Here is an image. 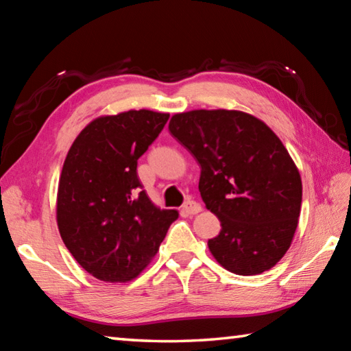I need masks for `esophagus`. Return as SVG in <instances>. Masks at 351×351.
Returning <instances> with one entry per match:
<instances>
[{"mask_svg": "<svg viewBox=\"0 0 351 351\" xmlns=\"http://www.w3.org/2000/svg\"><path fill=\"white\" fill-rule=\"evenodd\" d=\"M182 211H184L185 214H189V215H195V214L202 211V206H200V204L195 202V200L189 199L187 202H185V204L182 205Z\"/></svg>", "mask_w": 351, "mask_h": 351, "instance_id": "34e87169", "label": "esophagus"}]
</instances>
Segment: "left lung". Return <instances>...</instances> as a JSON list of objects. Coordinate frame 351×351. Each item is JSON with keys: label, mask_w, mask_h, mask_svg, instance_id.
<instances>
[{"label": "left lung", "mask_w": 351, "mask_h": 351, "mask_svg": "<svg viewBox=\"0 0 351 351\" xmlns=\"http://www.w3.org/2000/svg\"><path fill=\"white\" fill-rule=\"evenodd\" d=\"M169 131L200 166L199 191L221 230L208 247L241 276L270 270L289 249L302 208V180L279 137L243 111L175 114Z\"/></svg>", "instance_id": "obj_1"}]
</instances>
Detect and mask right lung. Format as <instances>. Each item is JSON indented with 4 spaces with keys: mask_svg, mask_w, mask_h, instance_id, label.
<instances>
[{
    "mask_svg": "<svg viewBox=\"0 0 351 351\" xmlns=\"http://www.w3.org/2000/svg\"><path fill=\"white\" fill-rule=\"evenodd\" d=\"M169 114L131 110L88 123L66 156L57 225L77 263L104 282L131 280L149 264L175 210H160L137 176V161Z\"/></svg>",
    "mask_w": 351,
    "mask_h": 351,
    "instance_id": "add662e5",
    "label": "right lung"
}]
</instances>
